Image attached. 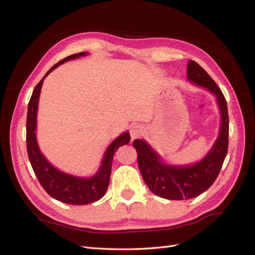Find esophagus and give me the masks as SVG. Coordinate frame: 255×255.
Instances as JSON below:
<instances>
[{
  "label": "esophagus",
  "mask_w": 255,
  "mask_h": 255,
  "mask_svg": "<svg viewBox=\"0 0 255 255\" xmlns=\"http://www.w3.org/2000/svg\"><path fill=\"white\" fill-rule=\"evenodd\" d=\"M143 133V128L139 125H133L132 127L129 128V134L132 139H135V138L139 137L140 135H142Z\"/></svg>",
  "instance_id": "obj_1"
}]
</instances>
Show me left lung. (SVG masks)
I'll return each instance as SVG.
<instances>
[{
  "mask_svg": "<svg viewBox=\"0 0 255 255\" xmlns=\"http://www.w3.org/2000/svg\"><path fill=\"white\" fill-rule=\"evenodd\" d=\"M187 79L214 94L220 110V134L207 155L196 165H166L144 140L133 141L143 181L153 194L168 200L196 198L210 188L217 179L228 153L229 115L225 96L204 69L194 60L187 64Z\"/></svg>",
  "mask_w": 255,
  "mask_h": 255,
  "instance_id": "left-lung-1",
  "label": "left lung"
}]
</instances>
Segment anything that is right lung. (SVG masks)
<instances>
[{
  "instance_id": "obj_1",
  "label": "right lung",
  "mask_w": 255,
  "mask_h": 255,
  "mask_svg": "<svg viewBox=\"0 0 255 255\" xmlns=\"http://www.w3.org/2000/svg\"><path fill=\"white\" fill-rule=\"evenodd\" d=\"M86 52H82L73 55L68 56L60 60L59 63L54 65L50 70L45 73L42 80L36 85L30 97L27 107V118H26V149L27 155L32 165L33 170L37 176L38 181L41 184L43 189L48 194L58 200L60 202L73 205H84L96 202L101 199L107 190L110 184V177L112 172V164L115 152L119 146L129 142V134L123 133L109 145L106 149L104 157L102 160V166L100 167L99 171L89 179L84 177L73 176L61 172L55 167H53L49 161L43 156L38 146L36 139V125H37V111L38 101H39L40 90L43 80L47 75L57 68L59 65L66 63V61L78 58L80 56L86 55Z\"/></svg>"
}]
</instances>
